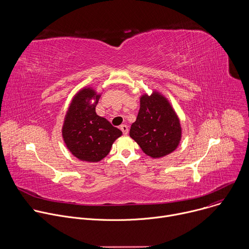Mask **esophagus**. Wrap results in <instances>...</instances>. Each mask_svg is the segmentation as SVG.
Returning <instances> with one entry per match:
<instances>
[{"label":"esophagus","mask_w":249,"mask_h":249,"mask_svg":"<svg viewBox=\"0 0 249 249\" xmlns=\"http://www.w3.org/2000/svg\"><path fill=\"white\" fill-rule=\"evenodd\" d=\"M120 129H121V131L123 132V134H124V135H127V134H128L129 128H128V126H127V125H125V124H122V125L120 126Z\"/></svg>","instance_id":"obj_1"}]
</instances>
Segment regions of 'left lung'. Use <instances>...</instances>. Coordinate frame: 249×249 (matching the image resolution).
Instances as JSON below:
<instances>
[{"label": "left lung", "instance_id": "8db88e82", "mask_svg": "<svg viewBox=\"0 0 249 249\" xmlns=\"http://www.w3.org/2000/svg\"><path fill=\"white\" fill-rule=\"evenodd\" d=\"M130 137L153 159L163 158L178 147L182 137L180 120L161 92L154 89L150 95L140 96V109Z\"/></svg>", "mask_w": 249, "mask_h": 249}]
</instances>
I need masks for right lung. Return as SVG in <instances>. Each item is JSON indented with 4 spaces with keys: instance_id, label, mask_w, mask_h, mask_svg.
I'll return each instance as SVG.
<instances>
[{
    "instance_id": "obj_1",
    "label": "right lung",
    "mask_w": 249,
    "mask_h": 249,
    "mask_svg": "<svg viewBox=\"0 0 249 249\" xmlns=\"http://www.w3.org/2000/svg\"><path fill=\"white\" fill-rule=\"evenodd\" d=\"M101 93L92 87H84L73 96L64 118V143L71 154L83 161H100L122 135L107 119L96 114L95 106Z\"/></svg>"
}]
</instances>
